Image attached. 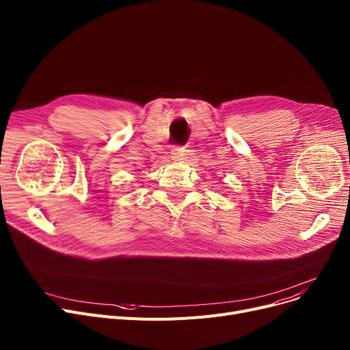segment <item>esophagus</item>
<instances>
[{
	"label": "esophagus",
	"mask_w": 350,
	"mask_h": 350,
	"mask_svg": "<svg viewBox=\"0 0 350 350\" xmlns=\"http://www.w3.org/2000/svg\"><path fill=\"white\" fill-rule=\"evenodd\" d=\"M185 156H186V149H185V147H174V149L170 153V157H172L173 161L185 160Z\"/></svg>",
	"instance_id": "34e87169"
}]
</instances>
